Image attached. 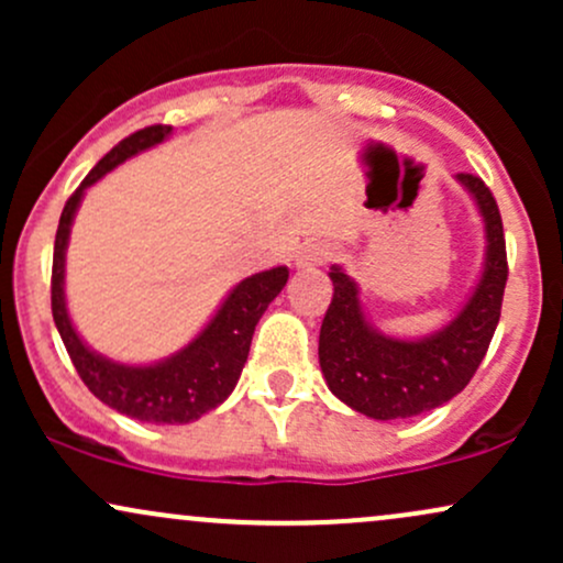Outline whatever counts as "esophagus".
I'll return each mask as SVG.
<instances>
[{"instance_id":"obj_1","label":"esophagus","mask_w":563,"mask_h":563,"mask_svg":"<svg viewBox=\"0 0 563 563\" xmlns=\"http://www.w3.org/2000/svg\"><path fill=\"white\" fill-rule=\"evenodd\" d=\"M331 260V249L328 245H320V243H307L303 249H299V254H296L294 264L299 269H314L320 267L322 262Z\"/></svg>"}]
</instances>
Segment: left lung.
I'll list each match as a JSON object with an SVG mask.
<instances>
[{"instance_id": "8db88e82", "label": "left lung", "mask_w": 563, "mask_h": 563, "mask_svg": "<svg viewBox=\"0 0 563 563\" xmlns=\"http://www.w3.org/2000/svg\"><path fill=\"white\" fill-rule=\"evenodd\" d=\"M484 222V264L461 312L423 339H394L365 318L357 283L331 267L333 299L320 328V371L341 402L376 421L412 418L466 389L500 320L508 280L503 219L489 187L455 174Z\"/></svg>"}]
</instances>
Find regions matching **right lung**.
<instances>
[{
    "mask_svg": "<svg viewBox=\"0 0 563 563\" xmlns=\"http://www.w3.org/2000/svg\"><path fill=\"white\" fill-rule=\"evenodd\" d=\"M169 134L172 126H145L129 134L106 158H100V164L84 177L63 209L53 256V318L70 354V363L100 402L145 423H190L222 405L241 378L256 322L288 283V267H273L245 277L230 290L228 299L219 303L214 318L206 322L203 331L190 344L158 363H115L84 344L70 322L66 303V249L70 224L87 187H92L97 179L106 177L126 158L156 147Z\"/></svg>",
    "mask_w": 563,
    "mask_h": 563,
    "instance_id": "obj_1",
    "label": "right lung"
}]
</instances>
